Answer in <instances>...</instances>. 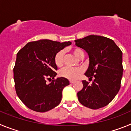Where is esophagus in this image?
Wrapping results in <instances>:
<instances>
[{
    "instance_id": "1",
    "label": "esophagus",
    "mask_w": 131,
    "mask_h": 131,
    "mask_svg": "<svg viewBox=\"0 0 131 131\" xmlns=\"http://www.w3.org/2000/svg\"><path fill=\"white\" fill-rule=\"evenodd\" d=\"M74 81L73 80H70V81H69V83H71V84H73V83H74Z\"/></svg>"
}]
</instances>
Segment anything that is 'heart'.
Returning <instances> with one entry per match:
<instances>
[{"instance_id": "1", "label": "heart", "mask_w": 131, "mask_h": 131, "mask_svg": "<svg viewBox=\"0 0 131 131\" xmlns=\"http://www.w3.org/2000/svg\"><path fill=\"white\" fill-rule=\"evenodd\" d=\"M73 54L77 58L81 59L84 56V52L81 48H74L71 50ZM55 65L58 68L62 67L64 62V52L63 50H60L54 56V58ZM82 73V69L81 68H65L61 69L59 74L61 77L68 79L69 80H75Z\"/></svg>"}]
</instances>
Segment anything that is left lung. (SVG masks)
Returning a JSON list of instances; mask_svg holds the SVG:
<instances>
[{
	"mask_svg": "<svg viewBox=\"0 0 131 131\" xmlns=\"http://www.w3.org/2000/svg\"><path fill=\"white\" fill-rule=\"evenodd\" d=\"M89 56V66L85 75L91 84L83 81V87L77 92L82 105L92 110L109 104L119 91L123 76L122 52L113 40L98 35L87 36L75 40Z\"/></svg>",
	"mask_w": 131,
	"mask_h": 131,
	"instance_id": "obj_1",
	"label": "left lung"
}]
</instances>
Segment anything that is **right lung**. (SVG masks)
Segmentation results:
<instances>
[{
	"instance_id": "1",
	"label": "right lung",
	"mask_w": 131,
	"mask_h": 131,
	"mask_svg": "<svg viewBox=\"0 0 131 131\" xmlns=\"http://www.w3.org/2000/svg\"><path fill=\"white\" fill-rule=\"evenodd\" d=\"M71 44L43 39L28 42L17 53L13 69L15 89L28 108L45 112L59 105L63 88L69 82L63 77L54 79L58 69L54 56ZM47 80L51 82L48 83Z\"/></svg>"
}]
</instances>
